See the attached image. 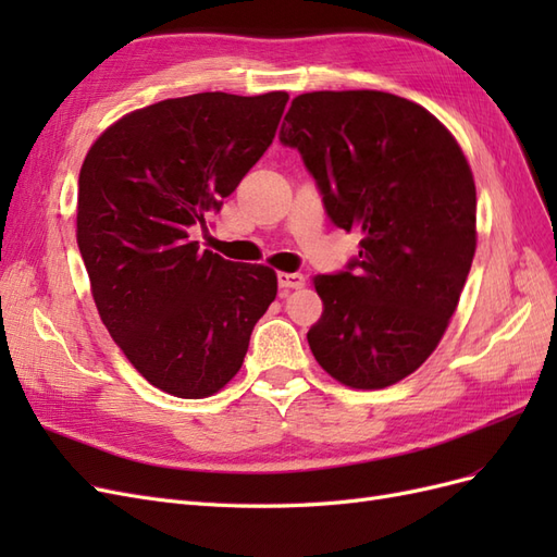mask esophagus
I'll list each match as a JSON object with an SVG mask.
<instances>
[{
    "mask_svg": "<svg viewBox=\"0 0 557 557\" xmlns=\"http://www.w3.org/2000/svg\"><path fill=\"white\" fill-rule=\"evenodd\" d=\"M305 283H307V278L301 276V274H278V285L281 288H285V290H297V288H305Z\"/></svg>",
    "mask_w": 557,
    "mask_h": 557,
    "instance_id": "esophagus-1",
    "label": "esophagus"
}]
</instances>
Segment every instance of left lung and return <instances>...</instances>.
Returning <instances> with one entry per match:
<instances>
[{"instance_id": "8db88e82", "label": "left lung", "mask_w": 557, "mask_h": 557, "mask_svg": "<svg viewBox=\"0 0 557 557\" xmlns=\"http://www.w3.org/2000/svg\"><path fill=\"white\" fill-rule=\"evenodd\" d=\"M313 176L330 221L360 234L346 269L313 278V358L376 391L423 364L458 307L476 250V188L436 117L379 90L307 92L278 132Z\"/></svg>"}]
</instances>
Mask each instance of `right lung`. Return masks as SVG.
<instances>
[{"label":"right lung","instance_id":"right-lung-1","mask_svg":"<svg viewBox=\"0 0 557 557\" xmlns=\"http://www.w3.org/2000/svg\"><path fill=\"white\" fill-rule=\"evenodd\" d=\"M285 104L288 92L164 99L121 117L83 160L76 242L97 311L164 393L221 391L276 299L274 269L199 250L190 230H207L262 158Z\"/></svg>","mask_w":557,"mask_h":557}]
</instances>
